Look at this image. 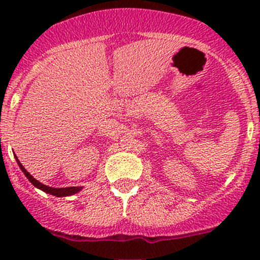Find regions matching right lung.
<instances>
[{"mask_svg": "<svg viewBox=\"0 0 260 260\" xmlns=\"http://www.w3.org/2000/svg\"><path fill=\"white\" fill-rule=\"evenodd\" d=\"M16 160L18 162V165H19L20 170H22L23 172H24L25 177L28 178L29 181L31 182L32 184H34L35 187L39 188V189H41L43 192H46L49 193V194H52V196H56V197H67V196H73L76 194V193H78L80 189H82V187H67V188H52V187H49V186H45V184L41 183V182H39L38 180H35L32 176L29 174L28 171L24 169V166L22 165V164L19 162V160H18V157L16 156Z\"/></svg>", "mask_w": 260, "mask_h": 260, "instance_id": "right-lung-1", "label": "right lung"}]
</instances>
